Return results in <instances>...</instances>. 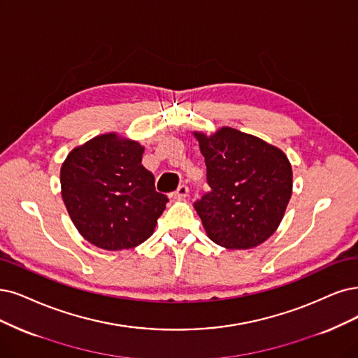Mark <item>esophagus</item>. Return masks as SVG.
Listing matches in <instances>:
<instances>
[{"label": "esophagus", "instance_id": "obj_1", "mask_svg": "<svg viewBox=\"0 0 358 358\" xmlns=\"http://www.w3.org/2000/svg\"><path fill=\"white\" fill-rule=\"evenodd\" d=\"M189 196V187L187 186H178V189L174 192V193H171V197L174 201H182V199H186V197Z\"/></svg>", "mask_w": 358, "mask_h": 358}]
</instances>
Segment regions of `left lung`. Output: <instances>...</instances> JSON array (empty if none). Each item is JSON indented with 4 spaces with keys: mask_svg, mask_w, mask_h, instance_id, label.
<instances>
[{
    "mask_svg": "<svg viewBox=\"0 0 358 358\" xmlns=\"http://www.w3.org/2000/svg\"><path fill=\"white\" fill-rule=\"evenodd\" d=\"M193 134L205 157L210 187L194 202L208 237L226 249L264 243L280 226L292 196L287 156L275 145L230 127L210 136Z\"/></svg>",
    "mask_w": 358,
    "mask_h": 358,
    "instance_id": "8db88e82",
    "label": "left lung"
}]
</instances>
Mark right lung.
<instances>
[{"label":"right lung","mask_w":358,"mask_h":358,"mask_svg":"<svg viewBox=\"0 0 358 358\" xmlns=\"http://www.w3.org/2000/svg\"><path fill=\"white\" fill-rule=\"evenodd\" d=\"M143 145L108 132L75 148L60 169L62 197L85 241L106 250L136 248L153 234L168 197L141 165Z\"/></svg>","instance_id":"right-lung-1"}]
</instances>
